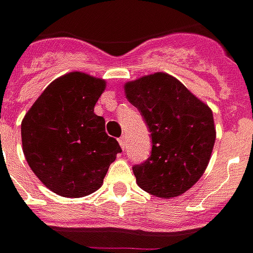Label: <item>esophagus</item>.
<instances>
[{
	"label": "esophagus",
	"mask_w": 253,
	"mask_h": 253,
	"mask_svg": "<svg viewBox=\"0 0 253 253\" xmlns=\"http://www.w3.org/2000/svg\"><path fill=\"white\" fill-rule=\"evenodd\" d=\"M119 144L120 147H122V149H126L127 148V138L126 135H122L119 138Z\"/></svg>",
	"instance_id": "1"
}]
</instances>
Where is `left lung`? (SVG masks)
Listing matches in <instances>:
<instances>
[{"label": "left lung", "mask_w": 253, "mask_h": 253, "mask_svg": "<svg viewBox=\"0 0 253 253\" xmlns=\"http://www.w3.org/2000/svg\"><path fill=\"white\" fill-rule=\"evenodd\" d=\"M125 90L145 120L152 142L148 159L133 166L137 184L161 198L183 194L211 159L216 138L212 111L166 73L141 77Z\"/></svg>", "instance_id": "8db88e82"}]
</instances>
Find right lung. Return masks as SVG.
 I'll return each instance as SVG.
<instances>
[{
  "label": "right lung",
  "instance_id": "right-lung-1",
  "mask_svg": "<svg viewBox=\"0 0 253 253\" xmlns=\"http://www.w3.org/2000/svg\"><path fill=\"white\" fill-rule=\"evenodd\" d=\"M105 82L80 72L56 79L22 122L23 154L34 174L55 194L79 198L97 191L116 155L94 106Z\"/></svg>",
  "mask_w": 253,
  "mask_h": 253
}]
</instances>
